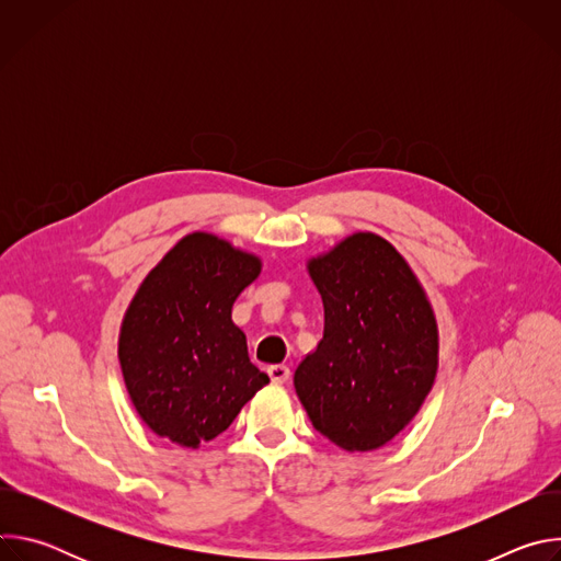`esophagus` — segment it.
<instances>
[{"label": "esophagus", "instance_id": "esophagus-1", "mask_svg": "<svg viewBox=\"0 0 561 561\" xmlns=\"http://www.w3.org/2000/svg\"><path fill=\"white\" fill-rule=\"evenodd\" d=\"M268 377H271L275 383H284V381H288V377H290V368L284 366V364H273V366H268Z\"/></svg>", "mask_w": 561, "mask_h": 561}]
</instances>
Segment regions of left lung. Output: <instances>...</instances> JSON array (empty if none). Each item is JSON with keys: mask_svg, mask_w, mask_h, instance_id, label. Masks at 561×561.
<instances>
[{"mask_svg": "<svg viewBox=\"0 0 561 561\" xmlns=\"http://www.w3.org/2000/svg\"><path fill=\"white\" fill-rule=\"evenodd\" d=\"M324 337L295 370L312 426L348 453L388 444L422 409L439 362L433 306L409 262L375 232L308 260Z\"/></svg>", "mask_w": 561, "mask_h": 561, "instance_id": "8db88e82", "label": "left lung"}]
</instances>
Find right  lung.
<instances>
[{
  "label": "right lung",
  "mask_w": 561,
  "mask_h": 561,
  "mask_svg": "<svg viewBox=\"0 0 561 561\" xmlns=\"http://www.w3.org/2000/svg\"><path fill=\"white\" fill-rule=\"evenodd\" d=\"M260 271V257L210 232H191L137 288L117 355L130 402L154 435L197 448L268 383L230 317Z\"/></svg>",
  "instance_id": "obj_1"
}]
</instances>
